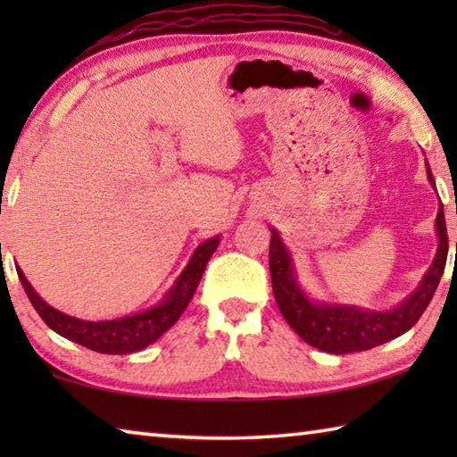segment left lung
<instances>
[{
    "instance_id": "obj_1",
    "label": "left lung",
    "mask_w": 457,
    "mask_h": 457,
    "mask_svg": "<svg viewBox=\"0 0 457 457\" xmlns=\"http://www.w3.org/2000/svg\"><path fill=\"white\" fill-rule=\"evenodd\" d=\"M428 179L436 187L429 163ZM270 239V274H272V288L276 304L280 308L286 322L292 330L312 345L314 349L346 354L369 351L389 340L397 338L407 332L420 320L425 308L431 303L433 294L437 290L439 278H442L447 260V229L444 205L439 204L436 231H437V252L428 272L423 274L417 288L399 306L391 311H369V308L335 304V303H316L308 298L303 286L298 282L296 270L292 264L288 247L282 242L280 234L274 228Z\"/></svg>"
}]
</instances>
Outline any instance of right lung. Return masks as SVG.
I'll return each instance as SVG.
<instances>
[{
  "label": "right lung",
  "instance_id": "add662e5",
  "mask_svg": "<svg viewBox=\"0 0 457 457\" xmlns=\"http://www.w3.org/2000/svg\"><path fill=\"white\" fill-rule=\"evenodd\" d=\"M220 245V236L205 239L193 252L189 264L185 266L183 272L177 276L173 288L169 290L159 304H154L146 311L114 320H80L74 316L52 308L48 303L37 296L32 284L26 280V276L18 268L20 282L24 286L29 303L36 308V312L42 316V320L48 327L58 332L60 337L74 340L90 351L104 353V354H129L143 351L145 346L153 345L161 335L173 327L179 320L185 308L191 303L193 294L197 290L201 276L205 272V266L213 256L215 247Z\"/></svg>",
  "mask_w": 457,
  "mask_h": 457
}]
</instances>
